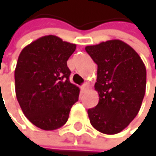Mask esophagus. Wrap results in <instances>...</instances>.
Wrapping results in <instances>:
<instances>
[{
  "mask_svg": "<svg viewBox=\"0 0 156 156\" xmlns=\"http://www.w3.org/2000/svg\"><path fill=\"white\" fill-rule=\"evenodd\" d=\"M80 89H81V91H82V92H85V91H87V90L89 89V84H88V83H85V84H83V85L80 87Z\"/></svg>",
  "mask_w": 156,
  "mask_h": 156,
  "instance_id": "1",
  "label": "esophagus"
}]
</instances>
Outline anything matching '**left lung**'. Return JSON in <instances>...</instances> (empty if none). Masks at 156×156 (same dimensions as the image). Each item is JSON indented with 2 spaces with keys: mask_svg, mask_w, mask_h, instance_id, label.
<instances>
[{
  "mask_svg": "<svg viewBox=\"0 0 156 156\" xmlns=\"http://www.w3.org/2000/svg\"><path fill=\"white\" fill-rule=\"evenodd\" d=\"M85 50L97 64L94 89L99 102L88 109L90 122L101 133L118 134L140 109L146 90L145 64L133 48L118 39L87 46Z\"/></svg>",
  "mask_w": 156,
  "mask_h": 156,
  "instance_id": "obj_1",
  "label": "left lung"
}]
</instances>
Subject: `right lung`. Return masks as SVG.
<instances>
[{
    "label": "right lung",
    "mask_w": 156,
    "mask_h": 156,
    "mask_svg": "<svg viewBox=\"0 0 156 156\" xmlns=\"http://www.w3.org/2000/svg\"><path fill=\"white\" fill-rule=\"evenodd\" d=\"M76 44L55 35L42 36L20 52L15 69V88L26 118L35 126L51 131L67 122L80 88L69 81L67 60Z\"/></svg>",
    "instance_id": "obj_1"
}]
</instances>
